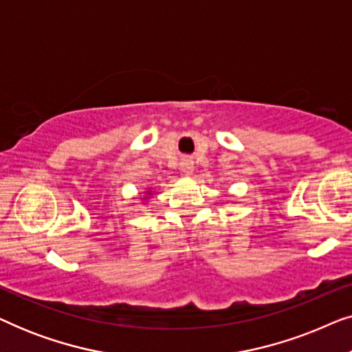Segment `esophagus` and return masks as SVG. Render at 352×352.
<instances>
[{"label":"esophagus","mask_w":352,"mask_h":352,"mask_svg":"<svg viewBox=\"0 0 352 352\" xmlns=\"http://www.w3.org/2000/svg\"><path fill=\"white\" fill-rule=\"evenodd\" d=\"M181 171H182V175L190 176L192 171H194V163H192V160H189V158L182 160L181 162Z\"/></svg>","instance_id":"34e87169"}]
</instances>
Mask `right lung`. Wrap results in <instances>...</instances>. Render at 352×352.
<instances>
[{
	"instance_id": "right-lung-1",
	"label": "right lung",
	"mask_w": 352,
	"mask_h": 352,
	"mask_svg": "<svg viewBox=\"0 0 352 352\" xmlns=\"http://www.w3.org/2000/svg\"><path fill=\"white\" fill-rule=\"evenodd\" d=\"M142 194H144V195L141 197V199H142L144 201H147V200H148V199H151V197L153 195V187H147V189H146V190H144V192H142Z\"/></svg>"
}]
</instances>
